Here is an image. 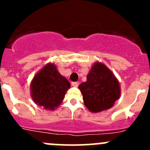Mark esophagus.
Wrapping results in <instances>:
<instances>
[{"instance_id":"obj_1","label":"esophagus","mask_w":150,"mask_h":150,"mask_svg":"<svg viewBox=\"0 0 150 150\" xmlns=\"http://www.w3.org/2000/svg\"><path fill=\"white\" fill-rule=\"evenodd\" d=\"M78 85H79V83L78 82H72V86L73 87H78Z\"/></svg>"}]
</instances>
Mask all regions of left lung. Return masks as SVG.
I'll use <instances>...</instances> for the list:
<instances>
[{
  "label": "left lung",
  "mask_w": 150,
  "mask_h": 150,
  "mask_svg": "<svg viewBox=\"0 0 150 150\" xmlns=\"http://www.w3.org/2000/svg\"><path fill=\"white\" fill-rule=\"evenodd\" d=\"M86 78L78 88L88 110L96 113L112 107L120 96V83L112 72L103 63L96 62Z\"/></svg>",
  "instance_id": "8db88e82"
}]
</instances>
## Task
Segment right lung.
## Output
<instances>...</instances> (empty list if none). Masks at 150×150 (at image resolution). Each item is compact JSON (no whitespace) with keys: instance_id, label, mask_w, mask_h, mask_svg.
<instances>
[{"instance_id":"right-lung-1","label":"right lung","mask_w":150,"mask_h":150,"mask_svg":"<svg viewBox=\"0 0 150 150\" xmlns=\"http://www.w3.org/2000/svg\"><path fill=\"white\" fill-rule=\"evenodd\" d=\"M70 83L59 72L54 63H48L39 70L30 84L33 102L46 110H55L64 100Z\"/></svg>"}]
</instances>
